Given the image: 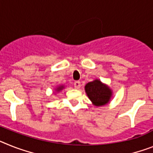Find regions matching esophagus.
<instances>
[{"label":"esophagus","mask_w":153,"mask_h":153,"mask_svg":"<svg viewBox=\"0 0 153 153\" xmlns=\"http://www.w3.org/2000/svg\"><path fill=\"white\" fill-rule=\"evenodd\" d=\"M74 86L75 88H79L81 87V82H79V81H76V82H74Z\"/></svg>","instance_id":"1"}]
</instances>
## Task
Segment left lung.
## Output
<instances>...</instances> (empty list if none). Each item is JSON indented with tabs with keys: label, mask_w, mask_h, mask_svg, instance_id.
<instances>
[{
	"label": "left lung",
	"mask_w": 153,
	"mask_h": 153,
	"mask_svg": "<svg viewBox=\"0 0 153 153\" xmlns=\"http://www.w3.org/2000/svg\"><path fill=\"white\" fill-rule=\"evenodd\" d=\"M85 90L89 100L96 106L107 104L112 97V90L98 79L87 83Z\"/></svg>",
	"instance_id": "1"
}]
</instances>
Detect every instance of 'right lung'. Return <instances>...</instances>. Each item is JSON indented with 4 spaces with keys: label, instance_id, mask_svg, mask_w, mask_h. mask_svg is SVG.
Here are the masks:
<instances>
[{
    "label": "right lung",
    "instance_id": "1",
    "mask_svg": "<svg viewBox=\"0 0 153 153\" xmlns=\"http://www.w3.org/2000/svg\"><path fill=\"white\" fill-rule=\"evenodd\" d=\"M63 88H64V85H60V86H58L57 88V89H56V90L57 91V92H59V91H61V90H62Z\"/></svg>",
    "mask_w": 153,
    "mask_h": 153
}]
</instances>
